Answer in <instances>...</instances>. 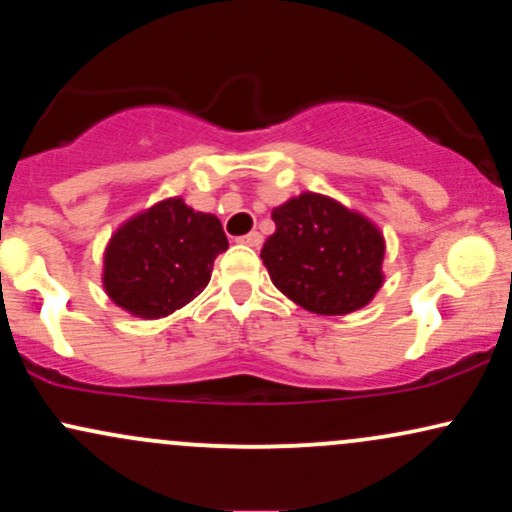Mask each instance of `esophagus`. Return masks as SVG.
<instances>
[{
	"instance_id": "1",
	"label": "esophagus",
	"mask_w": 512,
	"mask_h": 512,
	"mask_svg": "<svg viewBox=\"0 0 512 512\" xmlns=\"http://www.w3.org/2000/svg\"><path fill=\"white\" fill-rule=\"evenodd\" d=\"M240 243L250 245V248H260V245H262V236H260V233H257V231H252V233H248V236L240 238Z\"/></svg>"
}]
</instances>
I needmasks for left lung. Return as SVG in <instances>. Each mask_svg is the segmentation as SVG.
<instances>
[{"mask_svg": "<svg viewBox=\"0 0 512 512\" xmlns=\"http://www.w3.org/2000/svg\"><path fill=\"white\" fill-rule=\"evenodd\" d=\"M276 233L262 248L274 286L317 315L363 308L383 284L378 228L330 197L305 195L272 211Z\"/></svg>", "mask_w": 512, "mask_h": 512, "instance_id": "8db88e82", "label": "left lung"}]
</instances>
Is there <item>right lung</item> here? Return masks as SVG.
Returning <instances> with one entry per match:
<instances>
[{
	"instance_id": "right-lung-1",
	"label": "right lung",
	"mask_w": 512,
	"mask_h": 512,
	"mask_svg": "<svg viewBox=\"0 0 512 512\" xmlns=\"http://www.w3.org/2000/svg\"><path fill=\"white\" fill-rule=\"evenodd\" d=\"M228 250L221 221L182 199L134 216L105 250L108 296L144 320L170 315L207 289L214 260Z\"/></svg>"
}]
</instances>
